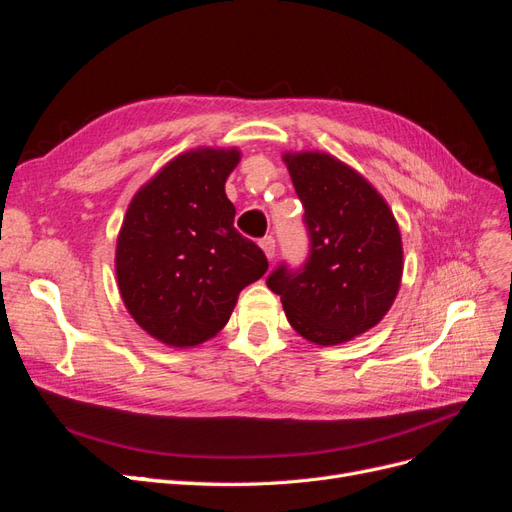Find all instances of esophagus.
I'll use <instances>...</instances> for the list:
<instances>
[{
    "instance_id": "esophagus-1",
    "label": "esophagus",
    "mask_w": 512,
    "mask_h": 512,
    "mask_svg": "<svg viewBox=\"0 0 512 512\" xmlns=\"http://www.w3.org/2000/svg\"><path fill=\"white\" fill-rule=\"evenodd\" d=\"M260 247H262V252H265V256H267L269 260L275 256V239H273L271 235L260 239Z\"/></svg>"
}]
</instances>
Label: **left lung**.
I'll return each mask as SVG.
<instances>
[{
    "label": "left lung",
    "mask_w": 512,
    "mask_h": 512,
    "mask_svg": "<svg viewBox=\"0 0 512 512\" xmlns=\"http://www.w3.org/2000/svg\"><path fill=\"white\" fill-rule=\"evenodd\" d=\"M305 207L309 254L299 269L275 267L267 286L282 297L292 329L335 346L374 327L393 305L404 250L384 198L356 170L327 153H286Z\"/></svg>",
    "instance_id": "obj_1"
}]
</instances>
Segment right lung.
Listing matches in <instances>:
<instances>
[{"mask_svg": "<svg viewBox=\"0 0 512 512\" xmlns=\"http://www.w3.org/2000/svg\"><path fill=\"white\" fill-rule=\"evenodd\" d=\"M237 149H196L168 162L132 198L115 269L132 318L160 342L188 348L228 322L239 292L269 269L235 228L224 192Z\"/></svg>", "mask_w": 512, "mask_h": 512, "instance_id": "obj_1", "label": "right lung"}]
</instances>
